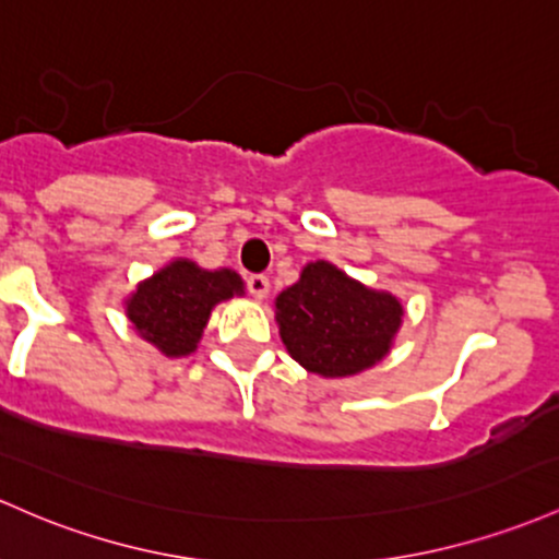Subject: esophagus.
Here are the masks:
<instances>
[{
	"label": "esophagus",
	"mask_w": 559,
	"mask_h": 559,
	"mask_svg": "<svg viewBox=\"0 0 559 559\" xmlns=\"http://www.w3.org/2000/svg\"><path fill=\"white\" fill-rule=\"evenodd\" d=\"M247 289H249V294H251V297H254V299H265L267 292H270L267 275H262V273L249 275V278H247Z\"/></svg>",
	"instance_id": "34e87169"
}]
</instances>
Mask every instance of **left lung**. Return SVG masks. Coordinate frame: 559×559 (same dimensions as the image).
Here are the masks:
<instances>
[{"label":"left lung","mask_w":559,"mask_h":559,"mask_svg":"<svg viewBox=\"0 0 559 559\" xmlns=\"http://www.w3.org/2000/svg\"><path fill=\"white\" fill-rule=\"evenodd\" d=\"M401 318L392 294L366 289L329 262H312L275 299L286 349L323 377H349L382 360Z\"/></svg>","instance_id":"left-lung-1"}]
</instances>
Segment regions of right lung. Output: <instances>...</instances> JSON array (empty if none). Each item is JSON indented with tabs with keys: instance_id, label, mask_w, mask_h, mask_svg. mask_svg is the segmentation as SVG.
Wrapping results in <instances>:
<instances>
[{
	"instance_id": "right-lung-1",
	"label": "right lung",
	"mask_w": 559,
	"mask_h": 559,
	"mask_svg": "<svg viewBox=\"0 0 559 559\" xmlns=\"http://www.w3.org/2000/svg\"><path fill=\"white\" fill-rule=\"evenodd\" d=\"M243 284L233 270H201L177 260L138 286L127 302L134 329L167 355H188L204 334L217 302L241 294Z\"/></svg>"
}]
</instances>
